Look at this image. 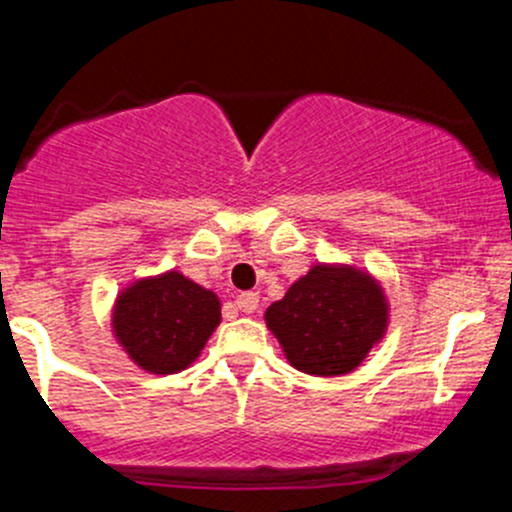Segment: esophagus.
I'll list each match as a JSON object with an SVG mask.
<instances>
[{"instance_id": "1", "label": "esophagus", "mask_w": 512, "mask_h": 512, "mask_svg": "<svg viewBox=\"0 0 512 512\" xmlns=\"http://www.w3.org/2000/svg\"><path fill=\"white\" fill-rule=\"evenodd\" d=\"M236 308L244 313H254L258 308V293H254V291L239 293V296H236Z\"/></svg>"}]
</instances>
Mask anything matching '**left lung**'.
<instances>
[{
	"label": "left lung",
	"mask_w": 512,
	"mask_h": 512,
	"mask_svg": "<svg viewBox=\"0 0 512 512\" xmlns=\"http://www.w3.org/2000/svg\"><path fill=\"white\" fill-rule=\"evenodd\" d=\"M288 363L308 376L356 371L388 331V298L368 271L316 263L263 313Z\"/></svg>",
	"instance_id": "8db88e82"
}]
</instances>
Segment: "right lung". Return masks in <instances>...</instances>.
<instances>
[{
	"label": "right lung",
	"mask_w": 512,
	"mask_h": 512,
	"mask_svg": "<svg viewBox=\"0 0 512 512\" xmlns=\"http://www.w3.org/2000/svg\"><path fill=\"white\" fill-rule=\"evenodd\" d=\"M221 323V301L179 271L136 278L116 296L111 331L146 373L171 376L189 368Z\"/></svg>",
	"instance_id": "1"
}]
</instances>
